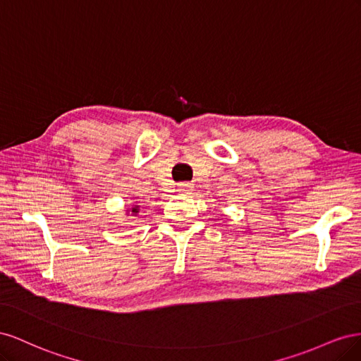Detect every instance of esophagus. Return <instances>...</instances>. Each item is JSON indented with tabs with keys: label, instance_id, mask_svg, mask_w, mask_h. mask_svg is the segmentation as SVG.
Here are the masks:
<instances>
[{
	"label": "esophagus",
	"instance_id": "esophagus-1",
	"mask_svg": "<svg viewBox=\"0 0 361 361\" xmlns=\"http://www.w3.org/2000/svg\"><path fill=\"white\" fill-rule=\"evenodd\" d=\"M191 185L190 183H185V182H182V183H178V191L179 192H188V191H191Z\"/></svg>",
	"mask_w": 361,
	"mask_h": 361
}]
</instances>
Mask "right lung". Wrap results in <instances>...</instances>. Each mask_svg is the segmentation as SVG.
<instances>
[{"label": "right lung", "mask_w": 361, "mask_h": 361, "mask_svg": "<svg viewBox=\"0 0 361 361\" xmlns=\"http://www.w3.org/2000/svg\"><path fill=\"white\" fill-rule=\"evenodd\" d=\"M133 212H134V214H137V212H138V209H137V207H134V209H133Z\"/></svg>", "instance_id": "obj_1"}]
</instances>
